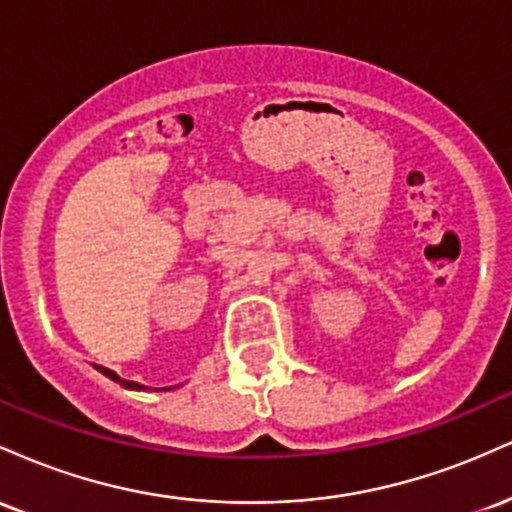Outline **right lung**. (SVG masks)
<instances>
[{"label": "right lung", "instance_id": "add662e5", "mask_svg": "<svg viewBox=\"0 0 512 512\" xmlns=\"http://www.w3.org/2000/svg\"><path fill=\"white\" fill-rule=\"evenodd\" d=\"M93 368L101 370V373L105 375V378L115 380V383H120L122 387H127V390H156V387H146V385H142V383H134V380H125V378H120V375H117L115 370L103 368V366H96V363H93ZM161 390H173V387H161Z\"/></svg>", "mask_w": 512, "mask_h": 512}]
</instances>
